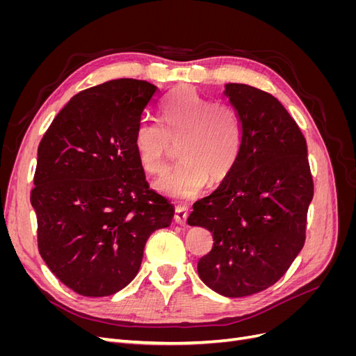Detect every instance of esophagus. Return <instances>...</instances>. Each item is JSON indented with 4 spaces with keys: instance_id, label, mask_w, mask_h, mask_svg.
I'll list each match as a JSON object with an SVG mask.
<instances>
[{
    "instance_id": "obj_1",
    "label": "esophagus",
    "mask_w": 356,
    "mask_h": 356,
    "mask_svg": "<svg viewBox=\"0 0 356 356\" xmlns=\"http://www.w3.org/2000/svg\"><path fill=\"white\" fill-rule=\"evenodd\" d=\"M187 217H188V208L184 207V204H177V207H175L174 220H175L178 224L184 225V224L187 222Z\"/></svg>"
}]
</instances>
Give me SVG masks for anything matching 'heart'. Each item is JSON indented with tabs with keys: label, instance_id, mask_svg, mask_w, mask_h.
<instances>
[{
	"label": "heart",
	"instance_id": "heart-1",
	"mask_svg": "<svg viewBox=\"0 0 356 356\" xmlns=\"http://www.w3.org/2000/svg\"><path fill=\"white\" fill-rule=\"evenodd\" d=\"M160 122L139 123L134 145L139 163L152 175L165 169L178 145L181 160L156 184L165 195L196 197L209 179H225L238 165L243 126L230 104L213 102L190 86H182L160 106Z\"/></svg>",
	"mask_w": 356,
	"mask_h": 356
}]
</instances>
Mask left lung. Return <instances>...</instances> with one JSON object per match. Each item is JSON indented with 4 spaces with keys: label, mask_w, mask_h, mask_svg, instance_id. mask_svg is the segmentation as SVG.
I'll list each match as a JSON object with an SVG mask.
<instances>
[{
    "label": "left lung",
    "mask_w": 356,
    "mask_h": 356,
    "mask_svg": "<svg viewBox=\"0 0 356 356\" xmlns=\"http://www.w3.org/2000/svg\"><path fill=\"white\" fill-rule=\"evenodd\" d=\"M243 141L238 165L211 196L193 207L187 222L212 233L197 263L202 281L225 297L272 286L306 241L314 197L306 139L275 96L248 84H225Z\"/></svg>",
    "instance_id": "8db88e82"
}]
</instances>
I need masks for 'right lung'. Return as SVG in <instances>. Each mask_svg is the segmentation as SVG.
Wrapping results in <instances>:
<instances>
[{"mask_svg":"<svg viewBox=\"0 0 356 356\" xmlns=\"http://www.w3.org/2000/svg\"><path fill=\"white\" fill-rule=\"evenodd\" d=\"M154 84L118 79L77 93L38 145L31 190L42 260L84 297L115 294L141 267L149 234L174 217L149 188L134 145Z\"/></svg>","mask_w":356,"mask_h":356,"instance_id":"add662e5","label":"right lung"}]
</instances>
